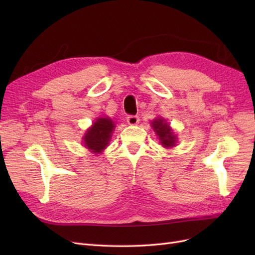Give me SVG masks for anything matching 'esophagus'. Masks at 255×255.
<instances>
[{"label": "esophagus", "mask_w": 255, "mask_h": 255, "mask_svg": "<svg viewBox=\"0 0 255 255\" xmlns=\"http://www.w3.org/2000/svg\"><path fill=\"white\" fill-rule=\"evenodd\" d=\"M127 121H128V125L135 126V125H137V123H139V117H138V116L130 115V116H128V117H127Z\"/></svg>", "instance_id": "34e87169"}]
</instances>
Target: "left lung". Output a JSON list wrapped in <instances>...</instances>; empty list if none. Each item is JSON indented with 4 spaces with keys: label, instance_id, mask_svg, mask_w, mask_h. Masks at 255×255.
I'll return each instance as SVG.
<instances>
[{
    "label": "left lung",
    "instance_id": "1",
    "mask_svg": "<svg viewBox=\"0 0 255 255\" xmlns=\"http://www.w3.org/2000/svg\"><path fill=\"white\" fill-rule=\"evenodd\" d=\"M152 127L154 128V130L156 132V135L159 137V140L164 146H173L176 142V138L173 135L172 130L169 127L167 123L161 119V118H157L152 122Z\"/></svg>",
    "mask_w": 255,
    "mask_h": 255
}]
</instances>
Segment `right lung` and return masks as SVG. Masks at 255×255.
<instances>
[{"label": "right lung", "instance_id": "obj_1", "mask_svg": "<svg viewBox=\"0 0 255 255\" xmlns=\"http://www.w3.org/2000/svg\"><path fill=\"white\" fill-rule=\"evenodd\" d=\"M115 126L110 118H99L84 136V143L94 153H100L106 148Z\"/></svg>", "mask_w": 255, "mask_h": 255}]
</instances>
